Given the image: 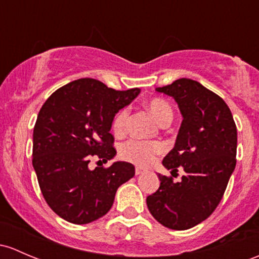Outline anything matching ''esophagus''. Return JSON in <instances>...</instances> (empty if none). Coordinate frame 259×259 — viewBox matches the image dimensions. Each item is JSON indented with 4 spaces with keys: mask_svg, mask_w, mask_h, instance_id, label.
<instances>
[{
    "mask_svg": "<svg viewBox=\"0 0 259 259\" xmlns=\"http://www.w3.org/2000/svg\"><path fill=\"white\" fill-rule=\"evenodd\" d=\"M144 172V170L141 167H137L135 168V175H141Z\"/></svg>",
    "mask_w": 259,
    "mask_h": 259,
    "instance_id": "esophagus-1",
    "label": "esophagus"
}]
</instances>
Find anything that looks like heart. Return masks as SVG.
<instances>
[{
  "label": "heart",
  "mask_w": 259,
  "mask_h": 259,
  "mask_svg": "<svg viewBox=\"0 0 259 259\" xmlns=\"http://www.w3.org/2000/svg\"><path fill=\"white\" fill-rule=\"evenodd\" d=\"M146 108L156 121L161 125H167L172 120V109L164 99L155 98L146 104ZM127 109H121L116 113L113 120V130L116 135L124 134L127 122ZM162 151V145L157 141L144 140H127L120 146V156L126 161L137 164L139 166H148L155 160V157Z\"/></svg>",
  "instance_id": "1"
}]
</instances>
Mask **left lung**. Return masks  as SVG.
<instances>
[{"mask_svg":"<svg viewBox=\"0 0 259 259\" xmlns=\"http://www.w3.org/2000/svg\"><path fill=\"white\" fill-rule=\"evenodd\" d=\"M172 97L182 115L175 146L162 160L180 182L157 174L160 187L146 197L149 211L171 230H189L216 209L236 167L237 127L222 98L198 81L181 78L155 89Z\"/></svg>","mask_w":259,"mask_h":259,"instance_id":"1","label":"left lung"}]
</instances>
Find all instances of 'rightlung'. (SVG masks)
I'll use <instances>...</instances> for the list:
<instances>
[{
  "mask_svg": "<svg viewBox=\"0 0 259 259\" xmlns=\"http://www.w3.org/2000/svg\"><path fill=\"white\" fill-rule=\"evenodd\" d=\"M139 93V88L115 91L81 78L57 89L40 108L32 164L46 202L65 221L85 225L103 217L119 186L135 175L130 162L94 170L88 164L92 156L104 162L115 156L110 134L114 116Z\"/></svg>",
  "mask_w": 259,
  "mask_h": 259,
  "instance_id": "right-lung-1",
  "label": "right lung"
}]
</instances>
